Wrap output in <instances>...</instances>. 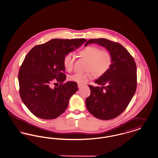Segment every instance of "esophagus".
<instances>
[{
  "mask_svg": "<svg viewBox=\"0 0 158 158\" xmlns=\"http://www.w3.org/2000/svg\"><path fill=\"white\" fill-rule=\"evenodd\" d=\"M83 86V85H82V84H79V83H78V88H82Z\"/></svg>",
  "mask_w": 158,
  "mask_h": 158,
  "instance_id": "1",
  "label": "esophagus"
}]
</instances>
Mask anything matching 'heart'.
<instances>
[{
	"label": "heart",
	"instance_id": "1",
	"mask_svg": "<svg viewBox=\"0 0 158 158\" xmlns=\"http://www.w3.org/2000/svg\"><path fill=\"white\" fill-rule=\"evenodd\" d=\"M79 55L83 58L88 60L86 69L88 70L85 73H77L70 76V81L79 84H85L93 79L95 76H101L105 75L111 68L112 63V56L107 50H100L94 45H89L82 49ZM75 58L72 53L67 54L63 59V66L70 72L73 69Z\"/></svg>",
	"mask_w": 158,
	"mask_h": 158
}]
</instances>
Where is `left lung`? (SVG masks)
I'll return each instance as SVG.
<instances>
[{
	"label": "left lung",
	"instance_id": "8db88e82",
	"mask_svg": "<svg viewBox=\"0 0 158 158\" xmlns=\"http://www.w3.org/2000/svg\"><path fill=\"white\" fill-rule=\"evenodd\" d=\"M95 43L105 47L112 56L111 68L95 83L102 87L89 85L90 94L86 99L88 111L101 120H111L127 107L137 88V69L133 57L118 43L105 38L90 39L85 46Z\"/></svg>",
	"mask_w": 158,
	"mask_h": 158
}]
</instances>
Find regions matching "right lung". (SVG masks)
I'll return each mask as SVG.
<instances>
[{"mask_svg": "<svg viewBox=\"0 0 158 158\" xmlns=\"http://www.w3.org/2000/svg\"><path fill=\"white\" fill-rule=\"evenodd\" d=\"M86 41L84 38L53 39L34 47L27 54L19 70V94L34 115L52 120L66 111L69 99L78 86L75 82L63 83L66 79L63 59ZM54 81L60 85L53 88Z\"/></svg>", "mask_w": 158, "mask_h": 158, "instance_id": "right-lung-1", "label": "right lung"}]
</instances>
